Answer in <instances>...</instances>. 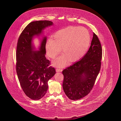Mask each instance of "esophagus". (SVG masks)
<instances>
[{"instance_id":"1","label":"esophagus","mask_w":121,"mask_h":121,"mask_svg":"<svg viewBox=\"0 0 121 121\" xmlns=\"http://www.w3.org/2000/svg\"><path fill=\"white\" fill-rule=\"evenodd\" d=\"M56 72H61L62 71V69H58V68H57L56 69Z\"/></svg>"}]
</instances>
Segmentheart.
<instances>
[{
	"mask_svg": "<svg viewBox=\"0 0 121 121\" xmlns=\"http://www.w3.org/2000/svg\"><path fill=\"white\" fill-rule=\"evenodd\" d=\"M90 37L84 28L70 26L57 31L52 38H50L45 44L47 55L54 58L61 48L64 55L54 62L55 65L62 67L67 60L69 62L76 61L83 56L90 45Z\"/></svg>",
	"mask_w": 121,
	"mask_h": 121,
	"instance_id": "1",
	"label": "heart"
}]
</instances>
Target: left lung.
<instances>
[{"mask_svg": "<svg viewBox=\"0 0 121 121\" xmlns=\"http://www.w3.org/2000/svg\"><path fill=\"white\" fill-rule=\"evenodd\" d=\"M102 58L100 42L93 33L87 53L82 59L62 71L64 77L63 90L69 99L78 100L90 93L100 70Z\"/></svg>", "mask_w": 121, "mask_h": 121, "instance_id": "1", "label": "left lung"}]
</instances>
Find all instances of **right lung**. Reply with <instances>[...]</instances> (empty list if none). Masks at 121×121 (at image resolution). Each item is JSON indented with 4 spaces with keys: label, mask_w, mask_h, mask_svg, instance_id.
<instances>
[{
    "label": "right lung",
    "mask_w": 121,
    "mask_h": 121,
    "mask_svg": "<svg viewBox=\"0 0 121 121\" xmlns=\"http://www.w3.org/2000/svg\"><path fill=\"white\" fill-rule=\"evenodd\" d=\"M53 23L50 21L31 22L18 39L16 54V70L21 86L26 95L34 100L42 98L48 89V82L56 73L54 67L45 56L46 37H44L39 51H35L32 38Z\"/></svg>",
    "instance_id": "obj_1"
}]
</instances>
